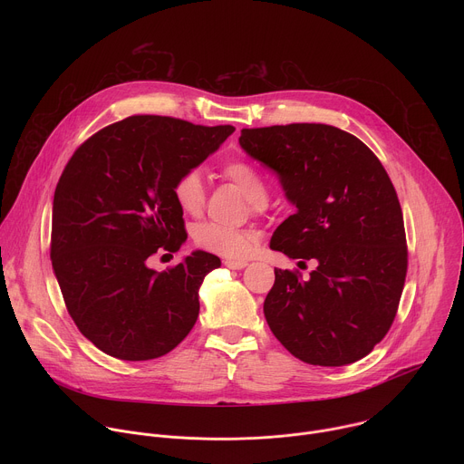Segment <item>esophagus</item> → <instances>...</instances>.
I'll return each mask as SVG.
<instances>
[{
    "instance_id": "1",
    "label": "esophagus",
    "mask_w": 464,
    "mask_h": 464,
    "mask_svg": "<svg viewBox=\"0 0 464 464\" xmlns=\"http://www.w3.org/2000/svg\"><path fill=\"white\" fill-rule=\"evenodd\" d=\"M224 264H226V266H227L229 270H242V268L247 266L246 260H233V258H226Z\"/></svg>"
}]
</instances>
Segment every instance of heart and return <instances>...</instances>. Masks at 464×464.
<instances>
[{"label": "heart", "mask_w": 464, "mask_h": 464, "mask_svg": "<svg viewBox=\"0 0 464 464\" xmlns=\"http://www.w3.org/2000/svg\"><path fill=\"white\" fill-rule=\"evenodd\" d=\"M224 176L244 192L255 211L266 208L268 179L258 167L246 160H233L224 167ZM172 194L183 213L198 215L206 202V185L202 174L194 169L181 172L174 181ZM192 237L200 247L231 258H244L253 244L251 233L217 222H204L196 226Z\"/></svg>", "instance_id": "heart-1"}]
</instances>
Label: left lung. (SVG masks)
Masks as SVG:
<instances>
[{"label": "left lung", "mask_w": 464, "mask_h": 464, "mask_svg": "<svg viewBox=\"0 0 464 464\" xmlns=\"http://www.w3.org/2000/svg\"><path fill=\"white\" fill-rule=\"evenodd\" d=\"M238 143L279 176L295 206L270 247L315 262L306 281L276 268L264 299L274 336L310 365L362 360L392 324L408 272L404 217L385 169L328 124L244 128Z\"/></svg>", "instance_id": "8db88e82"}]
</instances>
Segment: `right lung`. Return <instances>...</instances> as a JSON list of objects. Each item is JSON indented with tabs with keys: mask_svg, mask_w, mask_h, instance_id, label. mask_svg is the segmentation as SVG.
I'll return each instance as SVG.
<instances>
[{
	"mask_svg": "<svg viewBox=\"0 0 464 464\" xmlns=\"http://www.w3.org/2000/svg\"><path fill=\"white\" fill-rule=\"evenodd\" d=\"M233 131L131 115L97 131L65 165L53 200V272L75 324L102 353L154 360L190 333L198 290L220 258L196 249L167 272L147 260L187 240L174 181Z\"/></svg>",
	"mask_w": 464,
	"mask_h": 464,
	"instance_id": "obj_1",
	"label": "right lung"
}]
</instances>
